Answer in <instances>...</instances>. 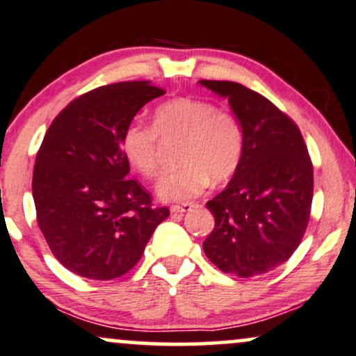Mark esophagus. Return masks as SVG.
<instances>
[{
  "mask_svg": "<svg viewBox=\"0 0 356 356\" xmlns=\"http://www.w3.org/2000/svg\"><path fill=\"white\" fill-rule=\"evenodd\" d=\"M191 207H192V202H186V204L172 205V207H170V212H172V213H182V212L189 211Z\"/></svg>",
  "mask_w": 356,
  "mask_h": 356,
  "instance_id": "obj_1",
  "label": "esophagus"
}]
</instances>
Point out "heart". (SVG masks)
<instances>
[{
    "label": "heart",
    "instance_id": "obj_1",
    "mask_svg": "<svg viewBox=\"0 0 356 356\" xmlns=\"http://www.w3.org/2000/svg\"><path fill=\"white\" fill-rule=\"evenodd\" d=\"M162 140H181L177 161L181 167L164 175L157 195L167 202H184L199 195L209 179H229L243 152L241 122L227 109L212 102L179 97L154 109L152 126L127 124L121 136V149L127 162L145 179L161 174Z\"/></svg>",
    "mask_w": 356,
    "mask_h": 356
}]
</instances>
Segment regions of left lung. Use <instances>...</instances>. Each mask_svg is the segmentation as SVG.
I'll return each instance as SVG.
<instances>
[{"mask_svg":"<svg viewBox=\"0 0 356 356\" xmlns=\"http://www.w3.org/2000/svg\"><path fill=\"white\" fill-rule=\"evenodd\" d=\"M200 84L229 97L243 131L232 181L207 202L216 225L204 252L222 272L262 275L292 257L310 220L314 167L305 140L297 124L262 94L232 81Z\"/></svg>","mask_w":356,"mask_h":356,"instance_id":"8db88e82","label":"left lung"}]
</instances>
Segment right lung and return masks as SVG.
Masks as SVG:
<instances>
[{"instance_id": "1", "label": "right lung", "mask_w": 356, "mask_h": 356, "mask_svg": "<svg viewBox=\"0 0 356 356\" xmlns=\"http://www.w3.org/2000/svg\"><path fill=\"white\" fill-rule=\"evenodd\" d=\"M147 81L101 86L76 97L46 131L33 172L36 220L56 259L91 280L131 270L169 209L129 177L121 136L145 102Z\"/></svg>"}]
</instances>
